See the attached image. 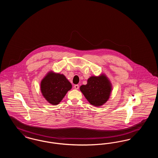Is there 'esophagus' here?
<instances>
[{
	"label": "esophagus",
	"mask_w": 158,
	"mask_h": 158,
	"mask_svg": "<svg viewBox=\"0 0 158 158\" xmlns=\"http://www.w3.org/2000/svg\"><path fill=\"white\" fill-rule=\"evenodd\" d=\"M79 88V86L78 85H75L74 86V88H75V89H78Z\"/></svg>",
	"instance_id": "1"
}]
</instances>
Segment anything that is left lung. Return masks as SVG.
<instances>
[{
  "mask_svg": "<svg viewBox=\"0 0 158 158\" xmlns=\"http://www.w3.org/2000/svg\"><path fill=\"white\" fill-rule=\"evenodd\" d=\"M80 90L91 105L99 106L108 100L112 90L111 83L105 75L91 76Z\"/></svg>",
  "mask_w": 158,
  "mask_h": 158,
  "instance_id": "left-lung-1",
  "label": "left lung"
}]
</instances>
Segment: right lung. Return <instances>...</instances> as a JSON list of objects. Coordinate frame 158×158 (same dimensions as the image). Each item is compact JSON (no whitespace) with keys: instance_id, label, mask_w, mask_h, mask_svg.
Wrapping results in <instances>:
<instances>
[{"instance_id":"right-lung-1","label":"right lung","mask_w":158,"mask_h":158,"mask_svg":"<svg viewBox=\"0 0 158 158\" xmlns=\"http://www.w3.org/2000/svg\"><path fill=\"white\" fill-rule=\"evenodd\" d=\"M40 86L42 95L52 105L59 104L72 87L64 76L53 72L47 74Z\"/></svg>"}]
</instances>
